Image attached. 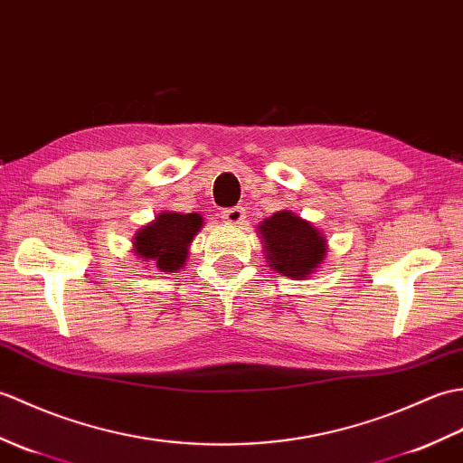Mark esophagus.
<instances>
[{
  "label": "esophagus",
  "mask_w": 463,
  "mask_h": 463,
  "mask_svg": "<svg viewBox=\"0 0 463 463\" xmlns=\"http://www.w3.org/2000/svg\"><path fill=\"white\" fill-rule=\"evenodd\" d=\"M222 218L223 222L228 223H241L245 220V210L241 208V205H233V208H225L222 212Z\"/></svg>",
  "instance_id": "1"
}]
</instances>
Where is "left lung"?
I'll return each instance as SVG.
<instances>
[{"mask_svg":"<svg viewBox=\"0 0 463 463\" xmlns=\"http://www.w3.org/2000/svg\"><path fill=\"white\" fill-rule=\"evenodd\" d=\"M260 233L271 267L289 279L309 277L326 253L323 235L293 212L273 213L260 225Z\"/></svg>","mask_w":463,"mask_h":463,"instance_id":"8db88e82","label":"left lung"}]
</instances>
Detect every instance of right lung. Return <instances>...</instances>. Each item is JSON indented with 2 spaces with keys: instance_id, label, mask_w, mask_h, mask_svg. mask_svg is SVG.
<instances>
[{
  "instance_id": "1",
  "label": "right lung",
  "mask_w": 463,
  "mask_h": 463,
  "mask_svg": "<svg viewBox=\"0 0 463 463\" xmlns=\"http://www.w3.org/2000/svg\"><path fill=\"white\" fill-rule=\"evenodd\" d=\"M202 228L200 213L164 212L135 238L142 260L154 261L160 271H176L188 258V243Z\"/></svg>"
}]
</instances>
